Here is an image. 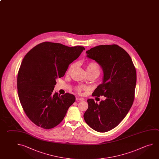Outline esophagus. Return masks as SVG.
<instances>
[{
  "label": "esophagus",
  "instance_id": "34e87169",
  "mask_svg": "<svg viewBox=\"0 0 159 159\" xmlns=\"http://www.w3.org/2000/svg\"><path fill=\"white\" fill-rule=\"evenodd\" d=\"M84 99L83 98H79V97H76V101H79V100H81V101H82V100H83Z\"/></svg>",
  "mask_w": 159,
  "mask_h": 159
}]
</instances>
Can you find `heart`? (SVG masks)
I'll use <instances>...</instances> for the list:
<instances>
[{"label": "heart", "mask_w": 159, "mask_h": 159, "mask_svg": "<svg viewBox=\"0 0 159 159\" xmlns=\"http://www.w3.org/2000/svg\"><path fill=\"white\" fill-rule=\"evenodd\" d=\"M75 64H72L70 66L69 68L67 70V74H69L73 70ZM86 71L88 74H95L97 75H99L100 74V67L99 65L95 62H89L86 65ZM76 90L79 93H81L84 90H86V86L79 85L76 87Z\"/></svg>", "instance_id": "obj_1"}]
</instances>
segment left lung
Masks as SVG:
<instances>
[{"mask_svg": "<svg viewBox=\"0 0 159 159\" xmlns=\"http://www.w3.org/2000/svg\"><path fill=\"white\" fill-rule=\"evenodd\" d=\"M86 53L87 57L100 65L103 72L102 83L92 95H103L106 99L99 104L88 99V108L84 118L95 131L106 132L117 127L132 106L136 71L130 56L118 45L98 46Z\"/></svg>", "mask_w": 159, "mask_h": 159, "instance_id": "left-lung-1", "label": "left lung"}]
</instances>
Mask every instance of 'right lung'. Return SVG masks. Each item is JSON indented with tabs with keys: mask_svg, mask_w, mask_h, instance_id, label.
Returning a JSON list of instances; mask_svg holds the SVG:
<instances>
[{
	"mask_svg": "<svg viewBox=\"0 0 159 159\" xmlns=\"http://www.w3.org/2000/svg\"><path fill=\"white\" fill-rule=\"evenodd\" d=\"M85 48L42 42L25 55L17 77L20 102L36 125L48 129L58 125L75 101L74 95L53 92L56 79L64 76L69 65Z\"/></svg>",
	"mask_w": 159,
	"mask_h": 159,
	"instance_id": "1",
	"label": "right lung"
}]
</instances>
